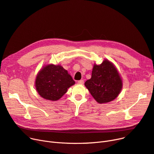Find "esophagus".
Returning a JSON list of instances; mask_svg holds the SVG:
<instances>
[{
    "mask_svg": "<svg viewBox=\"0 0 154 154\" xmlns=\"http://www.w3.org/2000/svg\"><path fill=\"white\" fill-rule=\"evenodd\" d=\"M84 82V80H80V81H78V83H79V84H83Z\"/></svg>",
    "mask_w": 154,
    "mask_h": 154,
    "instance_id": "esophagus-1",
    "label": "esophagus"
}]
</instances>
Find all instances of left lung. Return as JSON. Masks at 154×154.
Listing matches in <instances>:
<instances>
[{
  "label": "left lung",
  "instance_id": "obj_1",
  "mask_svg": "<svg viewBox=\"0 0 154 154\" xmlns=\"http://www.w3.org/2000/svg\"><path fill=\"white\" fill-rule=\"evenodd\" d=\"M98 103H106L115 100L122 88V81L112 63L105 60L93 66L91 78L84 84Z\"/></svg>",
  "mask_w": 154,
  "mask_h": 154
}]
</instances>
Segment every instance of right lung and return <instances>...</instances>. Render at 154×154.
<instances>
[{"label": "right lung", "instance_id": "1", "mask_svg": "<svg viewBox=\"0 0 154 154\" xmlns=\"http://www.w3.org/2000/svg\"><path fill=\"white\" fill-rule=\"evenodd\" d=\"M35 83L37 91L42 98L57 101L75 84V81L63 66L50 64L39 71Z\"/></svg>", "mask_w": 154, "mask_h": 154}]
</instances>
